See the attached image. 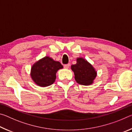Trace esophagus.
Here are the masks:
<instances>
[{
  "instance_id": "obj_1",
  "label": "esophagus",
  "mask_w": 132,
  "mask_h": 132,
  "mask_svg": "<svg viewBox=\"0 0 132 132\" xmlns=\"http://www.w3.org/2000/svg\"><path fill=\"white\" fill-rule=\"evenodd\" d=\"M69 67H70V64H69V63L64 64V68L65 69H68Z\"/></svg>"
}]
</instances>
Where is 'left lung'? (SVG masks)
<instances>
[{
	"mask_svg": "<svg viewBox=\"0 0 132 132\" xmlns=\"http://www.w3.org/2000/svg\"><path fill=\"white\" fill-rule=\"evenodd\" d=\"M76 81L81 85H90L97 76V71L90 63L82 57L77 59V63L71 66Z\"/></svg>",
	"mask_w": 132,
	"mask_h": 132,
	"instance_id": "8db88e82",
	"label": "left lung"
}]
</instances>
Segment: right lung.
Returning <instances> with one entry per match:
<instances>
[{
    "label": "right lung",
    "instance_id": "add662e5",
    "mask_svg": "<svg viewBox=\"0 0 132 132\" xmlns=\"http://www.w3.org/2000/svg\"><path fill=\"white\" fill-rule=\"evenodd\" d=\"M62 68L63 66L59 62L45 56L33 64L31 76L38 86L43 87H47L55 82L56 73L59 69Z\"/></svg>",
    "mask_w": 132,
    "mask_h": 132
}]
</instances>
